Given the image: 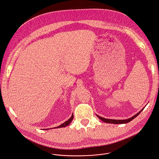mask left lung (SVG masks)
I'll return each mask as SVG.
<instances>
[{"instance_id": "8db88e82", "label": "left lung", "mask_w": 159, "mask_h": 159, "mask_svg": "<svg viewBox=\"0 0 159 159\" xmlns=\"http://www.w3.org/2000/svg\"><path fill=\"white\" fill-rule=\"evenodd\" d=\"M144 109V108H143ZM143 109L142 110H141L139 113H137L136 115H135L134 116H133L132 117H131L130 118H128L127 120H112V119H107V118H104L103 117H101L100 116H98V117L102 121H103L105 123H112V124H125V123H129L130 122V121H132V120H134L136 116H139L140 112L143 110Z\"/></svg>"}]
</instances>
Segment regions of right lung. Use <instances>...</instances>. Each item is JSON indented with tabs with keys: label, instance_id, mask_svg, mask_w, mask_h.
<instances>
[{
	"label": "right lung",
	"instance_id": "add662e5",
	"mask_svg": "<svg viewBox=\"0 0 159 159\" xmlns=\"http://www.w3.org/2000/svg\"><path fill=\"white\" fill-rule=\"evenodd\" d=\"M73 118V114H72V116L67 120V121H65L64 123H62V124H61V125H59V126L58 127H56L55 128H63V127H66V126H68L71 122H72V121Z\"/></svg>",
	"mask_w": 159,
	"mask_h": 159
}]
</instances>
